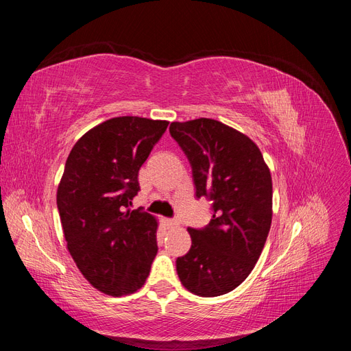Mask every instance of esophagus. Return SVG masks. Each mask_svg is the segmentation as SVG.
Here are the masks:
<instances>
[{
	"label": "esophagus",
	"mask_w": 351,
	"mask_h": 351,
	"mask_svg": "<svg viewBox=\"0 0 351 351\" xmlns=\"http://www.w3.org/2000/svg\"><path fill=\"white\" fill-rule=\"evenodd\" d=\"M167 224L169 228H177L180 226V222L177 218H169V219H167Z\"/></svg>",
	"instance_id": "obj_1"
}]
</instances>
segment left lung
Wrapping results in <instances>:
<instances>
[{
	"instance_id": "1",
	"label": "left lung",
	"mask_w": 351,
	"mask_h": 351,
	"mask_svg": "<svg viewBox=\"0 0 351 351\" xmlns=\"http://www.w3.org/2000/svg\"><path fill=\"white\" fill-rule=\"evenodd\" d=\"M169 134L192 167L195 195L212 202V219L189 227L190 250L176 261L178 278L200 297L234 290L249 277L272 221V178L246 134L212 119L171 123Z\"/></svg>"
}]
</instances>
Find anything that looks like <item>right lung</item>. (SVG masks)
I'll return each instance as SVG.
<instances>
[{
	"mask_svg": "<svg viewBox=\"0 0 351 351\" xmlns=\"http://www.w3.org/2000/svg\"><path fill=\"white\" fill-rule=\"evenodd\" d=\"M168 121L115 117L83 134L66 161L57 206L67 249L95 289L134 293L156 256V219L130 210L137 174Z\"/></svg>",
	"mask_w": 351,
	"mask_h": 351,
	"instance_id": "add662e5",
	"label": "right lung"
}]
</instances>
